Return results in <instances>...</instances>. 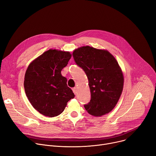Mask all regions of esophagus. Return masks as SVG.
<instances>
[{
  "label": "esophagus",
  "mask_w": 156,
  "mask_h": 156,
  "mask_svg": "<svg viewBox=\"0 0 156 156\" xmlns=\"http://www.w3.org/2000/svg\"><path fill=\"white\" fill-rule=\"evenodd\" d=\"M73 92L74 93V94H77V88L76 87H74L73 88Z\"/></svg>",
  "instance_id": "34e87169"
}]
</instances>
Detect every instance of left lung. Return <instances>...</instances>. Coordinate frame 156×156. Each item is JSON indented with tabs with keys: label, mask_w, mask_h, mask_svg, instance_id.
Listing matches in <instances>:
<instances>
[{
	"label": "left lung",
	"mask_w": 156,
	"mask_h": 156,
	"mask_svg": "<svg viewBox=\"0 0 156 156\" xmlns=\"http://www.w3.org/2000/svg\"><path fill=\"white\" fill-rule=\"evenodd\" d=\"M76 64L85 72L89 80L91 99L84 107L94 116L110 112L123 90L124 76L115 57L107 51L83 46L73 54Z\"/></svg>",
	"instance_id": "obj_1"
}]
</instances>
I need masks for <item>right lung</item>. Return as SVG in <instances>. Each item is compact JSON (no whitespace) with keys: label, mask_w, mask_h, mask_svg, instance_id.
<instances>
[{"label":"right lung","mask_w":156,"mask_h":156,"mask_svg":"<svg viewBox=\"0 0 156 156\" xmlns=\"http://www.w3.org/2000/svg\"><path fill=\"white\" fill-rule=\"evenodd\" d=\"M71 55L69 52L49 49L33 61L26 72L23 86L27 97L34 108L45 116L61 114L75 97L61 74Z\"/></svg>","instance_id":"1"}]
</instances>
